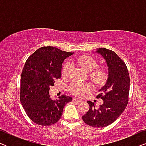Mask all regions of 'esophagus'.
<instances>
[{
    "mask_svg": "<svg viewBox=\"0 0 146 146\" xmlns=\"http://www.w3.org/2000/svg\"><path fill=\"white\" fill-rule=\"evenodd\" d=\"M72 100H73V101H76V102H80L82 101L81 99L76 98H73Z\"/></svg>",
    "mask_w": 146,
    "mask_h": 146,
    "instance_id": "1",
    "label": "esophagus"
}]
</instances>
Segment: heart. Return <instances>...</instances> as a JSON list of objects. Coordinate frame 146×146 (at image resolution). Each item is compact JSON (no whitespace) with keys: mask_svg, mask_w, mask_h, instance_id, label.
<instances>
[{"mask_svg":"<svg viewBox=\"0 0 146 146\" xmlns=\"http://www.w3.org/2000/svg\"><path fill=\"white\" fill-rule=\"evenodd\" d=\"M76 63L87 72L90 73V78L95 84L100 85L106 81L107 78V72L102 68H97L98 62L90 56L84 55L76 60ZM72 68L70 63L67 62L64 66L62 70V74L63 76H67ZM92 88L91 85L88 83L74 82L70 86L69 91L75 96H81Z\"/></svg>","mask_w":146,"mask_h":146,"instance_id":"1","label":"heart"}]
</instances>
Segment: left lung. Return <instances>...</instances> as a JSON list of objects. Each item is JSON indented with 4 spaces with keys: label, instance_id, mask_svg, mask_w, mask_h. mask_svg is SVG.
I'll return each instance as SVG.
<instances>
[{
    "label": "left lung",
    "instance_id": "left-lung-1",
    "mask_svg": "<svg viewBox=\"0 0 146 146\" xmlns=\"http://www.w3.org/2000/svg\"><path fill=\"white\" fill-rule=\"evenodd\" d=\"M97 52L104 58L108 67L106 84L100 90L97 98L104 104L96 109L95 104L88 101L89 110L82 116L85 123L94 127H106L121 114L127 105L130 79L124 62L111 50L98 48Z\"/></svg>",
    "mask_w": 146,
    "mask_h": 146
}]
</instances>
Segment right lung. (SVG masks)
<instances>
[{
  "instance_id": "1",
  "label": "right lung",
  "mask_w": 146,
  "mask_h": 146,
  "mask_svg": "<svg viewBox=\"0 0 146 146\" xmlns=\"http://www.w3.org/2000/svg\"><path fill=\"white\" fill-rule=\"evenodd\" d=\"M72 54L43 46L26 61L21 74L20 100L27 115L35 123L54 124L60 119L64 106L72 100L66 95H62L58 100H52L49 95L54 80L61 78L64 60Z\"/></svg>"
}]
</instances>
